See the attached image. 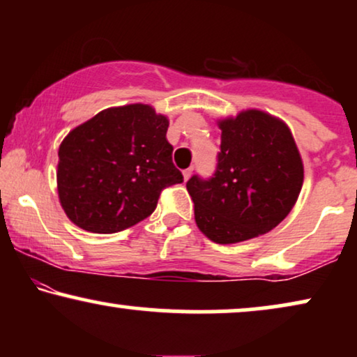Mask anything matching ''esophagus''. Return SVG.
Instances as JSON below:
<instances>
[{
	"label": "esophagus",
	"mask_w": 357,
	"mask_h": 357,
	"mask_svg": "<svg viewBox=\"0 0 357 357\" xmlns=\"http://www.w3.org/2000/svg\"><path fill=\"white\" fill-rule=\"evenodd\" d=\"M192 174H193V169H185L183 170V180H188L190 177H192Z\"/></svg>",
	"instance_id": "34e87169"
}]
</instances>
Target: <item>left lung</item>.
Wrapping results in <instances>:
<instances>
[{"instance_id":"8db88e82","label":"left lung","mask_w":357,"mask_h":357,"mask_svg":"<svg viewBox=\"0 0 357 357\" xmlns=\"http://www.w3.org/2000/svg\"><path fill=\"white\" fill-rule=\"evenodd\" d=\"M211 177L193 175L187 190L199 231L216 243L248 241L276 227L294 206L304 167L291 131L260 110L222 120Z\"/></svg>"}]
</instances>
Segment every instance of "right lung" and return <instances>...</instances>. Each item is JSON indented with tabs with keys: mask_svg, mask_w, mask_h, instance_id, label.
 <instances>
[{
	"mask_svg": "<svg viewBox=\"0 0 357 357\" xmlns=\"http://www.w3.org/2000/svg\"><path fill=\"white\" fill-rule=\"evenodd\" d=\"M153 107L107 109L71 131L58 151V195L66 216L89 232L125 231L153 214L165 188L183 182Z\"/></svg>",
	"mask_w": 357,
	"mask_h": 357,
	"instance_id": "add662e5",
	"label": "right lung"
}]
</instances>
